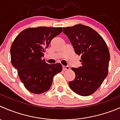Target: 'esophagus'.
<instances>
[{
  "label": "esophagus",
  "instance_id": "esophagus-1",
  "mask_svg": "<svg viewBox=\"0 0 120 120\" xmlns=\"http://www.w3.org/2000/svg\"><path fill=\"white\" fill-rule=\"evenodd\" d=\"M70 69L69 66H63V70H68Z\"/></svg>",
  "mask_w": 120,
  "mask_h": 120
}]
</instances>
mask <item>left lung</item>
Listing matches in <instances>:
<instances>
[{
  "label": "left lung",
  "instance_id": "left-lung-1",
  "mask_svg": "<svg viewBox=\"0 0 120 120\" xmlns=\"http://www.w3.org/2000/svg\"><path fill=\"white\" fill-rule=\"evenodd\" d=\"M74 52L81 56V66L72 67L75 74L68 82L71 89L81 96L93 94L108 75L110 52L106 43L92 28L82 24L63 27Z\"/></svg>",
  "mask_w": 120,
  "mask_h": 120
}]
</instances>
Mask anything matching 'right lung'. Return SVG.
Wrapping results in <instances>:
<instances>
[{"label":"right lung","mask_w":120,"mask_h":120,"mask_svg":"<svg viewBox=\"0 0 120 120\" xmlns=\"http://www.w3.org/2000/svg\"><path fill=\"white\" fill-rule=\"evenodd\" d=\"M62 27L28 28L19 34L10 48L11 62L28 91L41 94L48 91L53 77L62 71L60 63L49 64L42 60L46 49Z\"/></svg>","instance_id":"1"}]
</instances>
